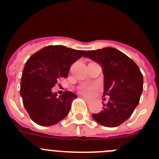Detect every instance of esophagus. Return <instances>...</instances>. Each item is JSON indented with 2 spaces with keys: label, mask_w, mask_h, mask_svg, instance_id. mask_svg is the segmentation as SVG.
<instances>
[{
  "label": "esophagus",
  "mask_w": 159,
  "mask_h": 159,
  "mask_svg": "<svg viewBox=\"0 0 159 159\" xmlns=\"http://www.w3.org/2000/svg\"><path fill=\"white\" fill-rule=\"evenodd\" d=\"M81 97H82L83 99H84V100L86 101V102H88V103H90V102H92V100H91V99H88V98H87V97L84 96V95H81Z\"/></svg>",
  "instance_id": "1"
}]
</instances>
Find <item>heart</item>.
Here are the masks:
<instances>
[{"label": "heart", "instance_id": "b5f03b06", "mask_svg": "<svg viewBox=\"0 0 159 159\" xmlns=\"http://www.w3.org/2000/svg\"><path fill=\"white\" fill-rule=\"evenodd\" d=\"M99 86L95 84H83L78 87V91L80 94L86 96L93 95L94 92L98 89Z\"/></svg>", "mask_w": 159, "mask_h": 159}]
</instances>
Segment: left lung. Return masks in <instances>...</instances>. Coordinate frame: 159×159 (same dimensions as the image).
<instances>
[{"label": "left lung", "mask_w": 159, "mask_h": 159, "mask_svg": "<svg viewBox=\"0 0 159 159\" xmlns=\"http://www.w3.org/2000/svg\"><path fill=\"white\" fill-rule=\"evenodd\" d=\"M84 57L102 66L103 96H109L107 104L102 102V111L92 114V118L104 127H118L131 116L139 102L143 90L139 67L127 55L114 48L88 51Z\"/></svg>", "instance_id": "1"}]
</instances>
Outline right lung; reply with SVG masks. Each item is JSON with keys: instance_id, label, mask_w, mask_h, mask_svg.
I'll list each match as a JSON object with an SVG mask.
<instances>
[{"instance_id": "right-lung-1", "label": "right lung", "mask_w": 159, "mask_h": 159, "mask_svg": "<svg viewBox=\"0 0 159 159\" xmlns=\"http://www.w3.org/2000/svg\"><path fill=\"white\" fill-rule=\"evenodd\" d=\"M85 52L62 45H48L27 60L22 72L20 94L29 117L36 124L52 126L69 113L76 95L66 91L57 97L52 88L59 80L67 78L71 64Z\"/></svg>"}]
</instances>
